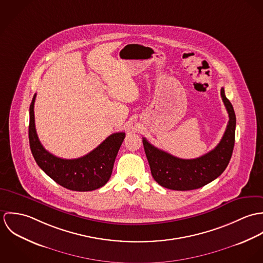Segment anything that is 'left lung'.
Returning a JSON list of instances; mask_svg holds the SVG:
<instances>
[{"label":"left lung","instance_id":"1","mask_svg":"<svg viewBox=\"0 0 263 263\" xmlns=\"http://www.w3.org/2000/svg\"><path fill=\"white\" fill-rule=\"evenodd\" d=\"M221 96L229 113V122L218 146L203 156L180 159L154 147L143 138L152 176L161 186L181 191L197 189L212 182L225 171L235 144L236 115L233 105L226 97L224 88L221 89Z\"/></svg>","mask_w":263,"mask_h":263}]
</instances>
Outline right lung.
I'll return each instance as SVG.
<instances>
[{"label":"right lung","mask_w":263,"mask_h":263,"mask_svg":"<svg viewBox=\"0 0 263 263\" xmlns=\"http://www.w3.org/2000/svg\"><path fill=\"white\" fill-rule=\"evenodd\" d=\"M34 94L29 108V144L38 166L58 184L75 191H91L109 180L124 133H115L96 149L78 159H62L45 150L38 140L34 122Z\"/></svg>","instance_id":"add662e5"}]
</instances>
